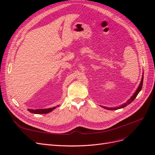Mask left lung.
Here are the masks:
<instances>
[{
    "instance_id": "obj_1",
    "label": "left lung",
    "mask_w": 155,
    "mask_h": 155,
    "mask_svg": "<svg viewBox=\"0 0 155 155\" xmlns=\"http://www.w3.org/2000/svg\"><path fill=\"white\" fill-rule=\"evenodd\" d=\"M143 76H142V80H141V82H140V85L138 87V88H137V91L135 92V93L134 94V95L131 97L130 99L127 101L126 103H125V104H124L123 105H121V106H120L119 107H115V108H109V107H103L104 108H105V109H108V110H116V109H121V108H124L125 107H126L127 105H129L131 102L133 101V100L135 99V97L137 96V95L138 94V93L140 92V91L142 90V85H143Z\"/></svg>"
}]
</instances>
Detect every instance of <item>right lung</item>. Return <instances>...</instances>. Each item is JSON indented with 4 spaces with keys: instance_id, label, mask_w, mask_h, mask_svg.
I'll return each instance as SVG.
<instances>
[{
    "instance_id": "right-lung-1",
    "label": "right lung",
    "mask_w": 155,
    "mask_h": 155,
    "mask_svg": "<svg viewBox=\"0 0 155 155\" xmlns=\"http://www.w3.org/2000/svg\"><path fill=\"white\" fill-rule=\"evenodd\" d=\"M56 107H54L52 108H50V109H28L29 112H31V113L34 114H47L52 111L54 109H55Z\"/></svg>"
}]
</instances>
